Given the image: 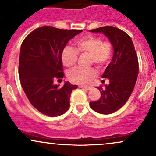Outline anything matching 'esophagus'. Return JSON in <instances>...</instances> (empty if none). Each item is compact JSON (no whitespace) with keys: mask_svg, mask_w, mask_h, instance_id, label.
<instances>
[{"mask_svg":"<svg viewBox=\"0 0 156 156\" xmlns=\"http://www.w3.org/2000/svg\"><path fill=\"white\" fill-rule=\"evenodd\" d=\"M80 88H83L84 90H91V86H80Z\"/></svg>","mask_w":156,"mask_h":156,"instance_id":"esophagus-1","label":"esophagus"}]
</instances>
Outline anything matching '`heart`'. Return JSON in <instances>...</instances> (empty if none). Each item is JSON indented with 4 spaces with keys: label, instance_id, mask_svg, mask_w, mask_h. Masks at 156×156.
<instances>
[{
    "label": "heart",
    "instance_id": "b5f03b06",
    "mask_svg": "<svg viewBox=\"0 0 156 156\" xmlns=\"http://www.w3.org/2000/svg\"><path fill=\"white\" fill-rule=\"evenodd\" d=\"M76 49L66 46L62 52V61L66 67L73 66L78 58V53L90 54V62L94 63L99 67L105 65L111 58L112 45L110 42L102 41L101 38L88 35L80 38L76 43ZM97 71L94 68H84L76 67L70 70L68 77L71 82L77 84L85 85L89 83L94 76Z\"/></svg>",
    "mask_w": 156,
    "mask_h": 156
}]
</instances>
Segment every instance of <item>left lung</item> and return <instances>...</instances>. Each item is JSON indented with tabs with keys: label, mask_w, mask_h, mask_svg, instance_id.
<instances>
[{
	"label": "left lung",
	"mask_w": 156,
	"mask_h": 156,
	"mask_svg": "<svg viewBox=\"0 0 156 156\" xmlns=\"http://www.w3.org/2000/svg\"><path fill=\"white\" fill-rule=\"evenodd\" d=\"M103 33L113 47L112 62L106 67L102 77L109 84L97 87L101 93L98 100L91 102L95 112L108 115L118 111L129 98L138 75V61L131 38L127 33L115 27H102L89 30Z\"/></svg>",
	"instance_id": "obj_1"
}]
</instances>
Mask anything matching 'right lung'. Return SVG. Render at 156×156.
<instances>
[{
  "label": "right lung",
  "instance_id": "1",
  "mask_svg": "<svg viewBox=\"0 0 156 156\" xmlns=\"http://www.w3.org/2000/svg\"><path fill=\"white\" fill-rule=\"evenodd\" d=\"M83 30L44 26L31 32L23 41L19 56V77L27 98L38 111L49 117L69 109L70 97L76 85L65 82L60 88L53 81L64 76L62 52Z\"/></svg>",
  "mask_w": 156,
  "mask_h": 156
}]
</instances>
